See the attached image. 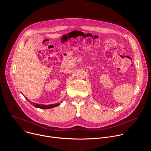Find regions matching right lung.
Returning <instances> with one entry per match:
<instances>
[{
    "instance_id": "right-lung-1",
    "label": "right lung",
    "mask_w": 151,
    "mask_h": 151,
    "mask_svg": "<svg viewBox=\"0 0 151 151\" xmlns=\"http://www.w3.org/2000/svg\"><path fill=\"white\" fill-rule=\"evenodd\" d=\"M26 100H28L31 104L33 105L35 107H38V108H40V109H51V108H53L54 107L58 106V105H60V103H56V104H50V105H45V104H37V103H33L31 102L30 101H29L26 97Z\"/></svg>"
}]
</instances>
